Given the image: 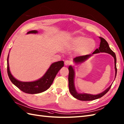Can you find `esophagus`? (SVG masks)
Wrapping results in <instances>:
<instances>
[{"label": "esophagus", "instance_id": "obj_1", "mask_svg": "<svg viewBox=\"0 0 124 124\" xmlns=\"http://www.w3.org/2000/svg\"><path fill=\"white\" fill-rule=\"evenodd\" d=\"M71 64H72V61L70 60H66L65 62V66H69Z\"/></svg>", "mask_w": 124, "mask_h": 124}]
</instances>
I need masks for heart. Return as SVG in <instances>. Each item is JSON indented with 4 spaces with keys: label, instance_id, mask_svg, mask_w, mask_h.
<instances>
[{
    "label": "heart",
    "instance_id": "obj_1",
    "mask_svg": "<svg viewBox=\"0 0 124 124\" xmlns=\"http://www.w3.org/2000/svg\"><path fill=\"white\" fill-rule=\"evenodd\" d=\"M66 46L71 49H77V53L81 55H87L94 50L96 41L85 36H78L70 38L66 43Z\"/></svg>",
    "mask_w": 124,
    "mask_h": 124
}]
</instances>
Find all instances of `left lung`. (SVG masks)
Here are the masks:
<instances>
[{
  "label": "left lung",
  "instance_id": "1",
  "mask_svg": "<svg viewBox=\"0 0 124 124\" xmlns=\"http://www.w3.org/2000/svg\"><path fill=\"white\" fill-rule=\"evenodd\" d=\"M101 39V43L99 45L98 49H96L92 54H95L99 53H106L112 56L114 58L115 62V78L117 74V68H116V55L112 50H111L109 47V45L106 40L103 38L99 37ZM93 55H87L85 56H81L76 57L74 58V62L75 64H80L83 62H84ZM69 70V75H68V85L69 89L71 94L74 97L76 98L78 100L83 101H89L95 100V99L101 98L104 95H105L110 89L111 85H110L108 88L106 89L104 92L99 93L97 95H92L89 93H78L76 89H75L74 85V77H75V71L73 67L71 66H69L68 68Z\"/></svg>",
  "mask_w": 124,
  "mask_h": 124
}]
</instances>
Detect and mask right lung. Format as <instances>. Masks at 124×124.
Returning a JSON list of instances; mask_svg holds the SVG:
<instances>
[{"label":"right lung","mask_w":124,"mask_h":124,"mask_svg":"<svg viewBox=\"0 0 124 124\" xmlns=\"http://www.w3.org/2000/svg\"><path fill=\"white\" fill-rule=\"evenodd\" d=\"M37 31H29L27 33L29 34H36ZM9 54L7 58V72L9 78L14 85L17 87L23 92L31 94L38 93L46 91L49 88L55 79L57 74L62 67L64 66V62L59 61L54 62L50 65L44 76L37 80L31 82H23L18 80L11 75L9 67Z\"/></svg>","instance_id":"add662e5"}]
</instances>
